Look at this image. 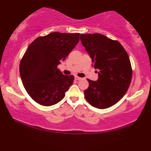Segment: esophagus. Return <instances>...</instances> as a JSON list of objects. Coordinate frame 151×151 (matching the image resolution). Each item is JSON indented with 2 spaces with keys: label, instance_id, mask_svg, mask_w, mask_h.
Segmentation results:
<instances>
[{
  "label": "esophagus",
  "instance_id": "esophagus-1",
  "mask_svg": "<svg viewBox=\"0 0 151 151\" xmlns=\"http://www.w3.org/2000/svg\"><path fill=\"white\" fill-rule=\"evenodd\" d=\"M74 79H75V80L79 81V80H80V79H81V78L79 77H77V76H75V77H74Z\"/></svg>",
  "mask_w": 151,
  "mask_h": 151
}]
</instances>
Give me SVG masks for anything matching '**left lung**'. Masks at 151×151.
Listing matches in <instances>:
<instances>
[{
	"mask_svg": "<svg viewBox=\"0 0 151 151\" xmlns=\"http://www.w3.org/2000/svg\"><path fill=\"white\" fill-rule=\"evenodd\" d=\"M80 40L99 76L96 81L88 79L89 86L84 90V96L93 107H111L124 96L131 84L132 69L129 55L118 41L104 35L81 34Z\"/></svg>",
	"mask_w": 151,
	"mask_h": 151,
	"instance_id": "obj_1",
	"label": "left lung"
}]
</instances>
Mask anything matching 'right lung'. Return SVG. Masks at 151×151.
Segmentation results:
<instances>
[{
	"label": "right lung",
	"instance_id": "obj_1",
	"mask_svg": "<svg viewBox=\"0 0 151 151\" xmlns=\"http://www.w3.org/2000/svg\"><path fill=\"white\" fill-rule=\"evenodd\" d=\"M79 33L54 32L39 37L29 45L20 63L24 87L39 104H58L73 84V75L66 76L58 69L61 61L79 41Z\"/></svg>",
	"mask_w": 151,
	"mask_h": 151
}]
</instances>
